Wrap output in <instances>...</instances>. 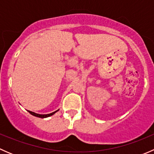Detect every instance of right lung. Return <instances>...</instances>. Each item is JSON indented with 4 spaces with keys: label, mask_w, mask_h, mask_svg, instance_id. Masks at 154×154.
Returning a JSON list of instances; mask_svg holds the SVG:
<instances>
[{
    "label": "right lung",
    "mask_w": 154,
    "mask_h": 154,
    "mask_svg": "<svg viewBox=\"0 0 154 154\" xmlns=\"http://www.w3.org/2000/svg\"><path fill=\"white\" fill-rule=\"evenodd\" d=\"M59 110V109H58ZM58 110H57V111L54 112L52 113H50V114H47V115H40V114H37V113H35L33 112H31V111H29V110H27V111L29 112V113H30L31 115H32V116H35V117H38V118H42V119H44V118H47V117H49V116H53V115L54 114L55 112H57Z\"/></svg>",
    "instance_id": "add662e5"
}]
</instances>
